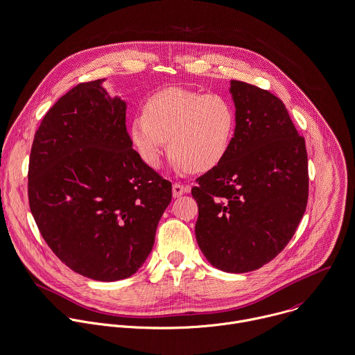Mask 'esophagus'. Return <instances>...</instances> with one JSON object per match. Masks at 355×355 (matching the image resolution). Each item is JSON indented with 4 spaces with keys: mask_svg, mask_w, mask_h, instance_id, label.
I'll return each instance as SVG.
<instances>
[{
    "mask_svg": "<svg viewBox=\"0 0 355 355\" xmlns=\"http://www.w3.org/2000/svg\"><path fill=\"white\" fill-rule=\"evenodd\" d=\"M188 191H189V187H185V185H182V184L175 182V184L173 185V196H174V198H180L181 195H184V193L188 192Z\"/></svg>",
    "mask_w": 355,
    "mask_h": 355,
    "instance_id": "esophagus-1",
    "label": "esophagus"
}]
</instances>
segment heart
<instances>
[{"label":"heart","mask_w":355,"mask_h":355,"mask_svg":"<svg viewBox=\"0 0 355 355\" xmlns=\"http://www.w3.org/2000/svg\"><path fill=\"white\" fill-rule=\"evenodd\" d=\"M236 125L232 103L217 94L168 88L148 99L144 116L131 121V139L142 160L160 164L168 141L181 171H209L227 156Z\"/></svg>","instance_id":"b5f03b06"}]
</instances>
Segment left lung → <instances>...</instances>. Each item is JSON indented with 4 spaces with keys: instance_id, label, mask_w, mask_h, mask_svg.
Segmentation results:
<instances>
[{
    "instance_id": "8db88e82",
    "label": "left lung",
    "mask_w": 355,
    "mask_h": 355,
    "mask_svg": "<svg viewBox=\"0 0 355 355\" xmlns=\"http://www.w3.org/2000/svg\"><path fill=\"white\" fill-rule=\"evenodd\" d=\"M236 125L225 159L196 180L198 245L216 268L249 272L275 259L307 207L309 160L284 102L232 80Z\"/></svg>"
}]
</instances>
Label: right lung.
Returning a JSON list of instances; mask_svg holds the SVG:
<instances>
[{
	"label": "right lung",
	"instance_id": "1",
	"mask_svg": "<svg viewBox=\"0 0 355 355\" xmlns=\"http://www.w3.org/2000/svg\"><path fill=\"white\" fill-rule=\"evenodd\" d=\"M103 80L80 83L46 112L28 160V205L41 236L74 272L112 282L148 259L171 182L132 149L125 102Z\"/></svg>",
	"mask_w": 355,
	"mask_h": 355
}]
</instances>
